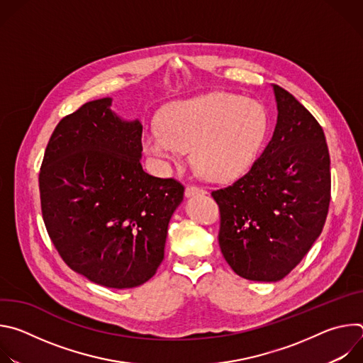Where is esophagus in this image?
Returning a JSON list of instances; mask_svg holds the SVG:
<instances>
[{
    "instance_id": "34e87169",
    "label": "esophagus",
    "mask_w": 363,
    "mask_h": 363,
    "mask_svg": "<svg viewBox=\"0 0 363 363\" xmlns=\"http://www.w3.org/2000/svg\"><path fill=\"white\" fill-rule=\"evenodd\" d=\"M199 194H205V189L196 185H188L185 188V195L186 196H194V195H199Z\"/></svg>"
}]
</instances>
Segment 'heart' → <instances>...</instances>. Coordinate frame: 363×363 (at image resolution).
<instances>
[{
  "mask_svg": "<svg viewBox=\"0 0 363 363\" xmlns=\"http://www.w3.org/2000/svg\"><path fill=\"white\" fill-rule=\"evenodd\" d=\"M267 128L260 103L231 93H211L167 108L161 128L147 130L142 146L164 162L178 161L185 150H192L194 164L206 178L225 182L252 167Z\"/></svg>",
  "mask_w": 363,
  "mask_h": 363,
  "instance_id": "obj_1",
  "label": "heart"
}]
</instances>
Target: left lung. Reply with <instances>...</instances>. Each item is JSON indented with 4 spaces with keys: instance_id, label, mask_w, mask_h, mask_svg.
Returning a JSON list of instances; mask_svg holds the SVG:
<instances>
[{
    "instance_id": "left-lung-1",
    "label": "left lung",
    "mask_w": 363,
    "mask_h": 363,
    "mask_svg": "<svg viewBox=\"0 0 363 363\" xmlns=\"http://www.w3.org/2000/svg\"><path fill=\"white\" fill-rule=\"evenodd\" d=\"M277 123L251 169L213 191L218 242L230 267L254 281L286 277L320 235L330 202V157L322 126L301 103L273 84Z\"/></svg>"
}]
</instances>
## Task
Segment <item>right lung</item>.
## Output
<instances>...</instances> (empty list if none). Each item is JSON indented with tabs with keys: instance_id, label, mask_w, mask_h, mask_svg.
Listing matches in <instances>:
<instances>
[{
	"instance_id": "right-lung-1",
	"label": "right lung",
	"mask_w": 363,
	"mask_h": 363,
	"mask_svg": "<svg viewBox=\"0 0 363 363\" xmlns=\"http://www.w3.org/2000/svg\"><path fill=\"white\" fill-rule=\"evenodd\" d=\"M103 97L63 118L40 169L41 213L63 262L87 280L132 289L164 260L184 185L142 169V123Z\"/></svg>"
}]
</instances>
